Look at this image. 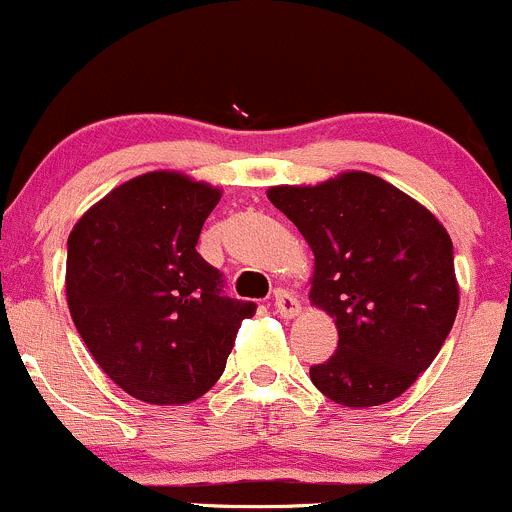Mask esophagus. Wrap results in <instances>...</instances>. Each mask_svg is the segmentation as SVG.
I'll list each match as a JSON object with an SVG mask.
<instances>
[{"label":"esophagus","mask_w":512,"mask_h":512,"mask_svg":"<svg viewBox=\"0 0 512 512\" xmlns=\"http://www.w3.org/2000/svg\"><path fill=\"white\" fill-rule=\"evenodd\" d=\"M274 311L282 318H296L301 313V303L294 294H289V291L277 289L274 291Z\"/></svg>","instance_id":"34e87169"}]
</instances>
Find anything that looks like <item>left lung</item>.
<instances>
[{
  "instance_id": "1",
  "label": "left lung",
  "mask_w": 512,
  "mask_h": 512,
  "mask_svg": "<svg viewBox=\"0 0 512 512\" xmlns=\"http://www.w3.org/2000/svg\"><path fill=\"white\" fill-rule=\"evenodd\" d=\"M313 250L311 299L338 328L313 386L347 408L389 403L440 352L459 308L449 233L423 204L376 174L267 189Z\"/></svg>"
}]
</instances>
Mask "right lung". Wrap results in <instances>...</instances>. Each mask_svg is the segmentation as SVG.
I'll return each instance as SVG.
<instances>
[{
	"label": "right lung",
	"instance_id": "obj_1",
	"mask_svg": "<svg viewBox=\"0 0 512 512\" xmlns=\"http://www.w3.org/2000/svg\"><path fill=\"white\" fill-rule=\"evenodd\" d=\"M221 189L182 172L128 179L70 230L65 294L104 374L153 406L204 396L226 369L252 301L221 294L223 277L196 252Z\"/></svg>",
	"mask_w": 512,
	"mask_h": 512
}]
</instances>
